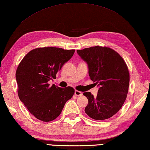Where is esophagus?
I'll return each mask as SVG.
<instances>
[{"instance_id": "obj_1", "label": "esophagus", "mask_w": 150, "mask_h": 150, "mask_svg": "<svg viewBox=\"0 0 150 150\" xmlns=\"http://www.w3.org/2000/svg\"><path fill=\"white\" fill-rule=\"evenodd\" d=\"M75 96H82L83 93L79 91H75Z\"/></svg>"}]
</instances>
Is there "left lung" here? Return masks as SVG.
Returning a JSON list of instances; mask_svg holds the SVG:
<instances>
[{
  "mask_svg": "<svg viewBox=\"0 0 150 150\" xmlns=\"http://www.w3.org/2000/svg\"><path fill=\"white\" fill-rule=\"evenodd\" d=\"M88 66L94 85L99 86L97 96L84 92L88 100L84 111L95 120H104L120 110L129 91V69L122 57L113 49L96 46L77 50Z\"/></svg>",
  "mask_w": 150,
  "mask_h": 150,
  "instance_id": "left-lung-1",
  "label": "left lung"
}]
</instances>
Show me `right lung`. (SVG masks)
<instances>
[{"label": "right lung", "mask_w": 150, "mask_h": 150, "mask_svg": "<svg viewBox=\"0 0 150 150\" xmlns=\"http://www.w3.org/2000/svg\"><path fill=\"white\" fill-rule=\"evenodd\" d=\"M75 50L56 47L37 48L24 56L16 72L19 98L29 111L44 122L60 115L68 100L75 93L71 86L50 85L64 64L71 58Z\"/></svg>", "instance_id": "1"}]
</instances>
